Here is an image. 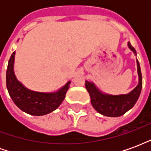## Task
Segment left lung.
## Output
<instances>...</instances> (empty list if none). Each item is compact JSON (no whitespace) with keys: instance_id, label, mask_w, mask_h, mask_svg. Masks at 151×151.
<instances>
[{"instance_id":"left-lung-1","label":"left lung","mask_w":151,"mask_h":151,"mask_svg":"<svg viewBox=\"0 0 151 151\" xmlns=\"http://www.w3.org/2000/svg\"><path fill=\"white\" fill-rule=\"evenodd\" d=\"M128 47L134 55H137L136 50L134 49L131 43H128ZM137 74H138V84L132 91L126 95H112L105 94L99 91L98 87L93 82L86 81V88L91 96V102L99 113L109 117H118L122 116L130 110L135 105L139 98L142 87V77L138 60L137 59Z\"/></svg>"}]
</instances>
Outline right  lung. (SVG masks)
Instances as JSON below:
<instances>
[{"label":"right lung","instance_id":"add662e5","mask_svg":"<svg viewBox=\"0 0 151 151\" xmlns=\"http://www.w3.org/2000/svg\"><path fill=\"white\" fill-rule=\"evenodd\" d=\"M15 52L9 60L6 71V86L10 97L22 111L32 116H43L55 111L65 99L70 82L55 92H38L29 90L14 74Z\"/></svg>","mask_w":151,"mask_h":151}]
</instances>
